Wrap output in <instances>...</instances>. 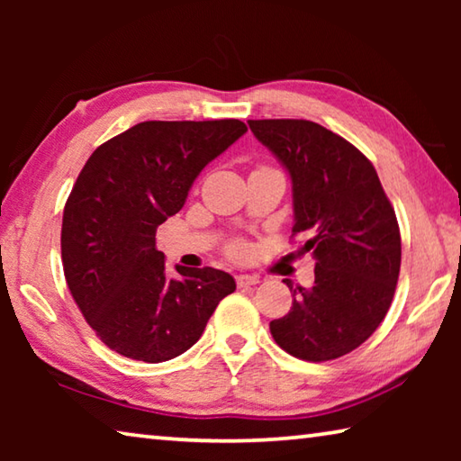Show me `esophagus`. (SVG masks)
Masks as SVG:
<instances>
[{
    "mask_svg": "<svg viewBox=\"0 0 461 461\" xmlns=\"http://www.w3.org/2000/svg\"><path fill=\"white\" fill-rule=\"evenodd\" d=\"M236 283H238L240 288H248V286L258 285L260 278L254 276V275H238V276H236Z\"/></svg>",
    "mask_w": 461,
    "mask_h": 461,
    "instance_id": "1",
    "label": "esophagus"
}]
</instances>
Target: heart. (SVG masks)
I'll use <instances>...</instances> for the list:
<instances>
[{"mask_svg": "<svg viewBox=\"0 0 461 461\" xmlns=\"http://www.w3.org/2000/svg\"><path fill=\"white\" fill-rule=\"evenodd\" d=\"M236 252H241V246H238V248H236Z\"/></svg>", "mask_w": 461, "mask_h": 461, "instance_id": "obj_1", "label": "heart"}]
</instances>
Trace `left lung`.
<instances>
[{"label": "left lung", "mask_w": 461, "mask_h": 461, "mask_svg": "<svg viewBox=\"0 0 461 461\" xmlns=\"http://www.w3.org/2000/svg\"><path fill=\"white\" fill-rule=\"evenodd\" d=\"M293 183V236L315 260V283L270 321L280 348L307 362L352 352L376 331L401 270V231L376 168L348 140L307 120H249Z\"/></svg>", "instance_id": "obj_1"}]
</instances>
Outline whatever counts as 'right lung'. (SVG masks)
Wrapping results in <instances>:
<instances>
[{
    "label": "right lung",
    "instance_id": "obj_1",
    "mask_svg": "<svg viewBox=\"0 0 461 461\" xmlns=\"http://www.w3.org/2000/svg\"><path fill=\"white\" fill-rule=\"evenodd\" d=\"M248 131L240 120L142 122L85 162L62 213V268L73 299L109 349L173 360L197 343L236 280L176 267L168 278L156 230L185 205L194 178Z\"/></svg>",
    "mask_w": 461,
    "mask_h": 461
}]
</instances>
